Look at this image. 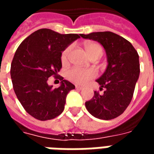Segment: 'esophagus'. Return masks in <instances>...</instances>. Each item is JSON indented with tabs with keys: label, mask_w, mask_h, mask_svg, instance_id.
I'll use <instances>...</instances> for the list:
<instances>
[{
	"label": "esophagus",
	"mask_w": 154,
	"mask_h": 154,
	"mask_svg": "<svg viewBox=\"0 0 154 154\" xmlns=\"http://www.w3.org/2000/svg\"><path fill=\"white\" fill-rule=\"evenodd\" d=\"M76 89H77V90H82V87H80V86H76Z\"/></svg>",
	"instance_id": "1"
}]
</instances>
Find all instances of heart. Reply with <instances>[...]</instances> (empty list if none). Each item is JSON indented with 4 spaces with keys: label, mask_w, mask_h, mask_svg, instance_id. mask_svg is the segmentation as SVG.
<instances>
[{
    "label": "heart",
    "mask_w": 154,
    "mask_h": 154,
    "mask_svg": "<svg viewBox=\"0 0 154 154\" xmlns=\"http://www.w3.org/2000/svg\"><path fill=\"white\" fill-rule=\"evenodd\" d=\"M85 48L87 51V54L91 57H94L96 55H102L103 48L99 44L97 43H88L85 45ZM72 49V46H68L67 48H65L61 56V60L65 63L67 61L68 55ZM97 73L94 70L91 69H82L79 67H73L67 72V78L72 82L74 83L79 84V85H84L89 82L91 79L96 77Z\"/></svg>",
    "instance_id": "b5f03b06"
}]
</instances>
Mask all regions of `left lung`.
Returning <instances> with one entry per match:
<instances>
[{
	"label": "left lung",
	"mask_w": 154,
	"mask_h": 154,
	"mask_svg": "<svg viewBox=\"0 0 154 154\" xmlns=\"http://www.w3.org/2000/svg\"><path fill=\"white\" fill-rule=\"evenodd\" d=\"M84 38L99 42L106 49L108 66L97 80L104 94L94 92L92 99L85 103L94 117L109 120L124 113L132 100L139 78V54L130 42L110 31L81 35Z\"/></svg>",
	"instance_id": "left-lung-1"
}]
</instances>
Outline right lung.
Wrapping results in <instances>:
<instances>
[{"mask_svg":"<svg viewBox=\"0 0 154 154\" xmlns=\"http://www.w3.org/2000/svg\"><path fill=\"white\" fill-rule=\"evenodd\" d=\"M80 35L40 29L25 38L15 52L11 66L13 88L25 111L35 119H54L63 111L67 93L75 86L57 77L62 68V52ZM51 75L60 78V87L53 88L47 84Z\"/></svg>","mask_w":154,"mask_h":154,"instance_id":"add662e5","label":"right lung"}]
</instances>
